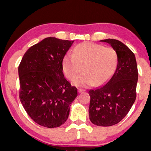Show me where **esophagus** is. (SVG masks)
I'll return each mask as SVG.
<instances>
[{
	"instance_id": "34e87169",
	"label": "esophagus",
	"mask_w": 151,
	"mask_h": 151,
	"mask_svg": "<svg viewBox=\"0 0 151 151\" xmlns=\"http://www.w3.org/2000/svg\"><path fill=\"white\" fill-rule=\"evenodd\" d=\"M85 91V89H83V88H78V92L79 93H83Z\"/></svg>"
}]
</instances>
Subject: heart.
I'll return each instance as SVG.
<instances>
[{
	"label": "heart",
	"instance_id": "b5f03b06",
	"mask_svg": "<svg viewBox=\"0 0 151 151\" xmlns=\"http://www.w3.org/2000/svg\"><path fill=\"white\" fill-rule=\"evenodd\" d=\"M67 53L63 58V69L69 80H73L80 72L84 73L73 80L76 86L86 87L101 85L110 80L117 66V54L111 47L93 42H82Z\"/></svg>",
	"mask_w": 151,
	"mask_h": 151
}]
</instances>
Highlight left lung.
<instances>
[{
	"instance_id": "1",
	"label": "left lung",
	"mask_w": 151,
	"mask_h": 151,
	"mask_svg": "<svg viewBox=\"0 0 151 151\" xmlns=\"http://www.w3.org/2000/svg\"><path fill=\"white\" fill-rule=\"evenodd\" d=\"M116 51L117 66L110 80L104 85L88 91L91 100L89 119L95 125L110 127L124 118L136 99L138 71L133 51L115 39L101 40Z\"/></svg>"
}]
</instances>
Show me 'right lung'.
<instances>
[{"mask_svg":"<svg viewBox=\"0 0 151 151\" xmlns=\"http://www.w3.org/2000/svg\"><path fill=\"white\" fill-rule=\"evenodd\" d=\"M73 42L45 38L26 51L18 67L20 100L29 116L42 127L63 124L78 96L77 88L63 72V58Z\"/></svg>","mask_w":151,"mask_h":151,"instance_id":"obj_1","label":"right lung"}]
</instances>
